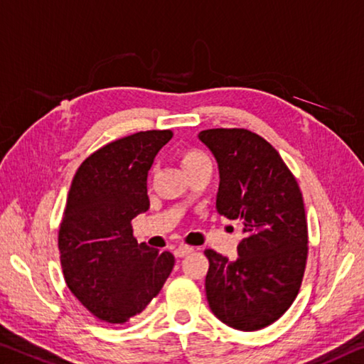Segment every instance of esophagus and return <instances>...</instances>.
<instances>
[{"mask_svg": "<svg viewBox=\"0 0 364 364\" xmlns=\"http://www.w3.org/2000/svg\"><path fill=\"white\" fill-rule=\"evenodd\" d=\"M189 252H193V247L180 246V247H176L175 251H173V255H175V257H184L186 255H189Z\"/></svg>", "mask_w": 364, "mask_h": 364, "instance_id": "esophagus-1", "label": "esophagus"}]
</instances>
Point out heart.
I'll return each instance as SVG.
<instances>
[{"instance_id":"heart-1","label":"heart","mask_w":364,"mask_h":364,"mask_svg":"<svg viewBox=\"0 0 364 364\" xmlns=\"http://www.w3.org/2000/svg\"><path fill=\"white\" fill-rule=\"evenodd\" d=\"M180 161H181L183 170L186 171V170H189V168H193V166H196V165L204 164V161H209V159H207V155H205L204 152L194 151V149H191V151H184V152H181Z\"/></svg>"}]
</instances>
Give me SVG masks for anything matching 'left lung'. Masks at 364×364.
<instances>
[{"mask_svg": "<svg viewBox=\"0 0 364 364\" xmlns=\"http://www.w3.org/2000/svg\"><path fill=\"white\" fill-rule=\"evenodd\" d=\"M199 141L218 166L217 212L241 220L238 257L205 250L209 308L236 331L272 324L296 298L308 256V223L298 183L279 152L247 129H205Z\"/></svg>", "mask_w": 364, "mask_h": 364, "instance_id": "8db88e82", "label": "left lung"}]
</instances>
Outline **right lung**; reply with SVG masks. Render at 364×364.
Wrapping results in <instances>:
<instances>
[{"instance_id": "add662e5", "label": "right lung", "mask_w": 364, "mask_h": 364, "mask_svg": "<svg viewBox=\"0 0 364 364\" xmlns=\"http://www.w3.org/2000/svg\"><path fill=\"white\" fill-rule=\"evenodd\" d=\"M171 131H144L92 154L74 175L58 247L69 290L97 319L142 313L171 274V252L137 243L131 220L149 209L147 175Z\"/></svg>"}]
</instances>
